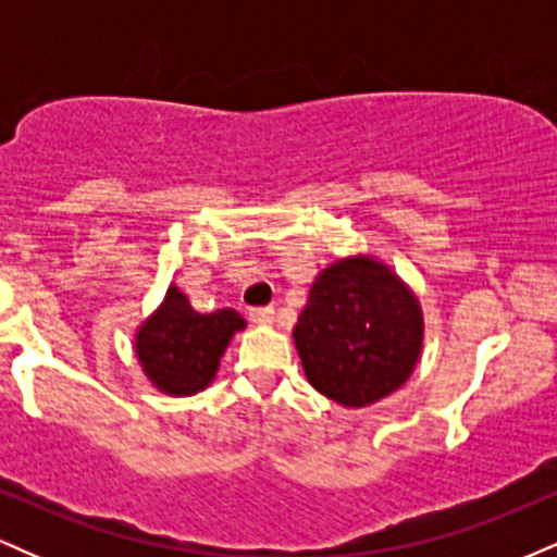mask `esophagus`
Listing matches in <instances>:
<instances>
[{"label":"esophagus","instance_id":"1","mask_svg":"<svg viewBox=\"0 0 557 557\" xmlns=\"http://www.w3.org/2000/svg\"><path fill=\"white\" fill-rule=\"evenodd\" d=\"M248 317H251L253 324H272L274 322V309H272V306H253V309L248 311Z\"/></svg>","mask_w":557,"mask_h":557}]
</instances>
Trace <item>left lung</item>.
Listing matches in <instances>:
<instances>
[{"mask_svg":"<svg viewBox=\"0 0 557 557\" xmlns=\"http://www.w3.org/2000/svg\"><path fill=\"white\" fill-rule=\"evenodd\" d=\"M293 337L311 385L345 408H363L411 376L424 322L417 296L385 264L354 257L314 280Z\"/></svg>","mask_w":557,"mask_h":557,"instance_id":"8db88e82","label":"left lung"}]
</instances>
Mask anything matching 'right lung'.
Returning a JSON list of instances; mask_svg holds the SVG:
<instances>
[{"label":"right lung","mask_w":557,"mask_h":557,"mask_svg":"<svg viewBox=\"0 0 557 557\" xmlns=\"http://www.w3.org/2000/svg\"><path fill=\"white\" fill-rule=\"evenodd\" d=\"M246 327L233 309L198 314L185 293L170 287L162 306L140 324L136 354L146 376L168 395H196L214 380L230 337Z\"/></svg>","instance_id":"1"}]
</instances>
